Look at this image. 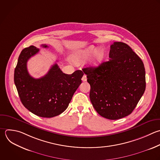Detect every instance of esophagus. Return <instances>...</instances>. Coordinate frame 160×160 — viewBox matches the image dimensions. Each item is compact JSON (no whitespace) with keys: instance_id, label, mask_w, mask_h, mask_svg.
<instances>
[{"instance_id":"34e87169","label":"esophagus","mask_w":160,"mask_h":160,"mask_svg":"<svg viewBox=\"0 0 160 160\" xmlns=\"http://www.w3.org/2000/svg\"><path fill=\"white\" fill-rule=\"evenodd\" d=\"M82 81H84V82H85V81H87V77H86V74H84V75H83V76H82Z\"/></svg>"}]
</instances>
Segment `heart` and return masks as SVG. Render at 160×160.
Wrapping results in <instances>:
<instances>
[{"instance_id": "obj_1", "label": "heart", "mask_w": 160, "mask_h": 160, "mask_svg": "<svg viewBox=\"0 0 160 160\" xmlns=\"http://www.w3.org/2000/svg\"><path fill=\"white\" fill-rule=\"evenodd\" d=\"M92 55V59L91 66L92 68L99 67L104 58V51L102 48H97L94 46H90L84 49L79 50L72 56V61L76 63H81L88 59Z\"/></svg>"}]
</instances>
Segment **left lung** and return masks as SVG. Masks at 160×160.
<instances>
[{"instance_id":"1","label":"left lung","mask_w":160,"mask_h":160,"mask_svg":"<svg viewBox=\"0 0 160 160\" xmlns=\"http://www.w3.org/2000/svg\"><path fill=\"white\" fill-rule=\"evenodd\" d=\"M109 61L98 68H86L91 102L101 116L118 119L130 114L144 92L145 69L139 57L126 44L110 46Z\"/></svg>"}]
</instances>
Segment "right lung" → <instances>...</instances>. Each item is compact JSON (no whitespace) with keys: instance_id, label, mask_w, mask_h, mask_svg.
I'll return each mask as SVG.
<instances>
[{"instance_id":"obj_1","label":"right lung","mask_w":160,"mask_h":160,"mask_svg":"<svg viewBox=\"0 0 160 160\" xmlns=\"http://www.w3.org/2000/svg\"><path fill=\"white\" fill-rule=\"evenodd\" d=\"M41 46L48 47L46 44ZM39 51V49L34 46L22 51L14 71V83L26 108L38 116L52 118L67 109L82 82L84 73L78 70L66 74L54 64L44 76L35 79L29 74L27 62Z\"/></svg>"}]
</instances>
